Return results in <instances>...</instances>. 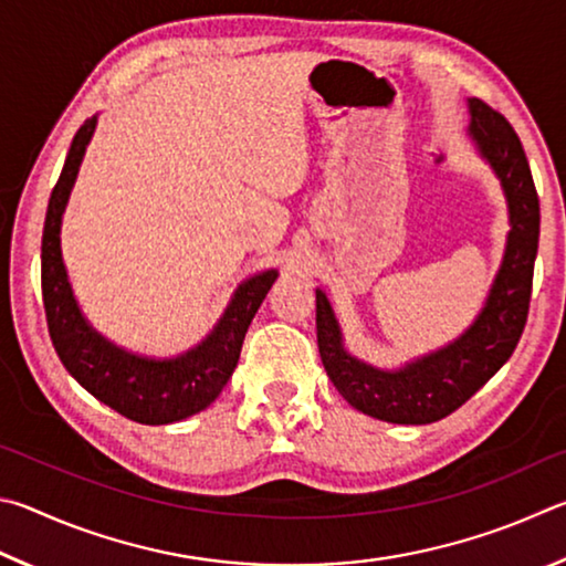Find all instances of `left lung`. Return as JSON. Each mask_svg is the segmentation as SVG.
I'll use <instances>...</instances> for the list:
<instances>
[{
	"instance_id": "1",
	"label": "left lung",
	"mask_w": 566,
	"mask_h": 566,
	"mask_svg": "<svg viewBox=\"0 0 566 566\" xmlns=\"http://www.w3.org/2000/svg\"><path fill=\"white\" fill-rule=\"evenodd\" d=\"M470 134L497 171L510 203V241L488 305L472 328L448 348L382 373L343 350L340 331L323 291H315V325L323 368L345 400L370 418L428 424L462 408L517 348L527 323L534 258L539 245V196L520 136L500 112L470 102Z\"/></svg>"
}]
</instances>
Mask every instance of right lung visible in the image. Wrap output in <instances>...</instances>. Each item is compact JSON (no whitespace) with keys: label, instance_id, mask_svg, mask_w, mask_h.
I'll return each instance as SVG.
<instances>
[{"label":"right lung","instance_id":"obj_1","mask_svg":"<svg viewBox=\"0 0 566 566\" xmlns=\"http://www.w3.org/2000/svg\"><path fill=\"white\" fill-rule=\"evenodd\" d=\"M94 126L96 118H86L76 132L62 176L49 196L42 233V298L46 328L59 360L96 400L142 424L178 422L208 408L226 388L238 358H241L248 325H251L255 311L261 308L277 273L265 271L245 281L216 331L181 358H136L96 335L76 308L62 263V248H59V228H62L66 198Z\"/></svg>","mask_w":566,"mask_h":566}]
</instances>
